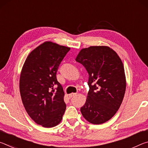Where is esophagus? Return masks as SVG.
Returning <instances> with one entry per match:
<instances>
[{"instance_id": "1", "label": "esophagus", "mask_w": 148, "mask_h": 148, "mask_svg": "<svg viewBox=\"0 0 148 148\" xmlns=\"http://www.w3.org/2000/svg\"><path fill=\"white\" fill-rule=\"evenodd\" d=\"M77 95V93H74V92H72V93L69 94V97H70V98H72V97H74V96H75V95Z\"/></svg>"}]
</instances>
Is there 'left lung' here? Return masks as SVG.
<instances>
[{
  "instance_id": "1",
  "label": "left lung",
  "mask_w": 148,
  "mask_h": 148,
  "mask_svg": "<svg viewBox=\"0 0 148 148\" xmlns=\"http://www.w3.org/2000/svg\"><path fill=\"white\" fill-rule=\"evenodd\" d=\"M76 61L89 74V91L80 108L82 116L95 125L104 123L119 108L126 89L123 64L108 46H90L80 50Z\"/></svg>"
}]
</instances>
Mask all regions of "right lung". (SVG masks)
<instances>
[{
  "label": "right lung",
  "instance_id": "add662e5",
  "mask_svg": "<svg viewBox=\"0 0 148 148\" xmlns=\"http://www.w3.org/2000/svg\"><path fill=\"white\" fill-rule=\"evenodd\" d=\"M70 49L45 42L27 56L20 74L19 91L25 108L36 123L46 128L59 124L66 110L64 92L56 74Z\"/></svg>",
  "mask_w": 148,
  "mask_h": 148
}]
</instances>
